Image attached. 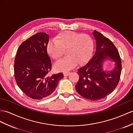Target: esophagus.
I'll list each match as a JSON object with an SVG mask.
<instances>
[{"label": "esophagus", "mask_w": 133, "mask_h": 133, "mask_svg": "<svg viewBox=\"0 0 133 133\" xmlns=\"http://www.w3.org/2000/svg\"><path fill=\"white\" fill-rule=\"evenodd\" d=\"M63 74H64V76H68L70 74V72H64L63 73Z\"/></svg>", "instance_id": "obj_1"}]
</instances>
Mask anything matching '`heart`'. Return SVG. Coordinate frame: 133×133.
<instances>
[{"mask_svg": "<svg viewBox=\"0 0 133 133\" xmlns=\"http://www.w3.org/2000/svg\"><path fill=\"white\" fill-rule=\"evenodd\" d=\"M94 43L91 37L87 34H81L75 31L66 30L61 32L54 42L47 45V52L54 60H59L66 52L68 56L56 64L59 71L72 69L77 64H83L91 56Z\"/></svg>", "mask_w": 133, "mask_h": 133, "instance_id": "b5f03b06", "label": "heart"}]
</instances>
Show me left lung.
Here are the masks:
<instances>
[{"label":"left lung","mask_w":133,"mask_h":133,"mask_svg":"<svg viewBox=\"0 0 133 133\" xmlns=\"http://www.w3.org/2000/svg\"><path fill=\"white\" fill-rule=\"evenodd\" d=\"M93 34L96 42L95 53L88 63L78 70L79 79L76 89L84 98L98 100L104 98L117 87L122 64L118 51L112 42L96 30ZM109 58L115 61L116 66L112 71L107 73L102 68V63Z\"/></svg>","instance_id":"8db88e82"}]
</instances>
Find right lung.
Segmentation results:
<instances>
[{
	"label": "right lung",
	"instance_id": "obj_1",
	"mask_svg": "<svg viewBox=\"0 0 133 133\" xmlns=\"http://www.w3.org/2000/svg\"><path fill=\"white\" fill-rule=\"evenodd\" d=\"M48 35L38 33L19 46L14 63L16 82L22 91L33 99L51 95L64 76L59 73L48 77L52 63L47 54Z\"/></svg>",
	"mask_w": 133,
	"mask_h": 133
}]
</instances>
